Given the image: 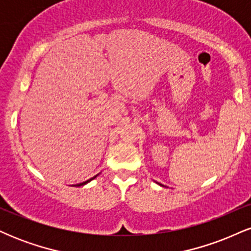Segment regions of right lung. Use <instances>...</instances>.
<instances>
[{
    "label": "right lung",
    "mask_w": 251,
    "mask_h": 251,
    "mask_svg": "<svg viewBox=\"0 0 251 251\" xmlns=\"http://www.w3.org/2000/svg\"><path fill=\"white\" fill-rule=\"evenodd\" d=\"M96 177H97V176H96ZM96 177H93V178H91V179H88V180L83 181V183H80V184H77V186H81V185H85V184H87V183H88V181H91L92 179H94V178H96Z\"/></svg>",
    "instance_id": "obj_1"
}]
</instances>
